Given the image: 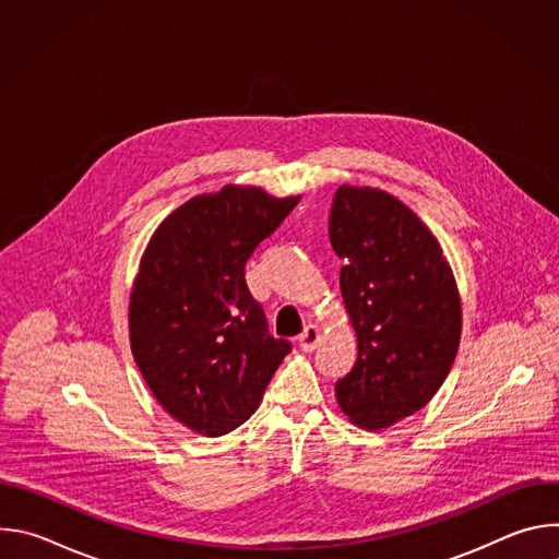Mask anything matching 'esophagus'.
<instances>
[{
	"mask_svg": "<svg viewBox=\"0 0 559 559\" xmlns=\"http://www.w3.org/2000/svg\"><path fill=\"white\" fill-rule=\"evenodd\" d=\"M298 343H300L302 352H313L316 345L321 343V330H318L316 325H307L305 332L298 336Z\"/></svg>",
	"mask_w": 559,
	"mask_h": 559,
	"instance_id": "esophagus-1",
	"label": "esophagus"
}]
</instances>
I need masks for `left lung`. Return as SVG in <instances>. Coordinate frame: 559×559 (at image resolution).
Segmentation results:
<instances>
[{
  "mask_svg": "<svg viewBox=\"0 0 559 559\" xmlns=\"http://www.w3.org/2000/svg\"><path fill=\"white\" fill-rule=\"evenodd\" d=\"M330 241L345 261L341 289L358 336L336 397L356 425L382 429L423 409L444 382L460 343L457 287L433 234L386 192L341 186Z\"/></svg>",
  "mask_w": 559,
  "mask_h": 559,
  "instance_id": "left-lung-1",
  "label": "left lung"
}]
</instances>
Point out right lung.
<instances>
[{
	"mask_svg": "<svg viewBox=\"0 0 559 559\" xmlns=\"http://www.w3.org/2000/svg\"><path fill=\"white\" fill-rule=\"evenodd\" d=\"M296 203L236 186L197 197L158 225L141 259L132 354L162 407L199 433L243 425L292 352L270 334L246 263Z\"/></svg>",
	"mask_w": 559,
	"mask_h": 559,
	"instance_id": "add662e5",
	"label": "right lung"
}]
</instances>
